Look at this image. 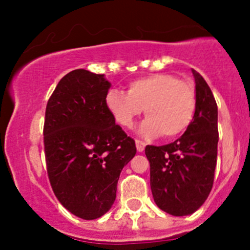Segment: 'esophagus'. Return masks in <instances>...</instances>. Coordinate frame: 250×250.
Segmentation results:
<instances>
[{"mask_svg":"<svg viewBox=\"0 0 250 250\" xmlns=\"http://www.w3.org/2000/svg\"><path fill=\"white\" fill-rule=\"evenodd\" d=\"M135 144H136V150L139 152H143L145 149V143L141 140H135Z\"/></svg>","mask_w":250,"mask_h":250,"instance_id":"obj_1","label":"esophagus"}]
</instances>
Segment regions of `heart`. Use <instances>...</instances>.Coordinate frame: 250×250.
Returning <instances> with one entry per match:
<instances>
[{"label":"heart","instance_id":"b5f03b06","mask_svg":"<svg viewBox=\"0 0 250 250\" xmlns=\"http://www.w3.org/2000/svg\"><path fill=\"white\" fill-rule=\"evenodd\" d=\"M106 106L124 127H131L144 110L147 119L141 124V134L173 139L190 126L196 111V91L193 83L179 80L175 75L154 74L131 81L127 94L110 90Z\"/></svg>","mask_w":250,"mask_h":250}]
</instances>
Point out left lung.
Masks as SVG:
<instances>
[{
	"mask_svg": "<svg viewBox=\"0 0 250 250\" xmlns=\"http://www.w3.org/2000/svg\"><path fill=\"white\" fill-rule=\"evenodd\" d=\"M191 72L196 111L190 126L174 143L145 147L154 202L175 216L193 214L204 204L213 188L218 155V106L202 75Z\"/></svg>",
	"mask_w": 250,
	"mask_h": 250,
	"instance_id": "left-lung-1",
	"label": "left lung"
}]
</instances>
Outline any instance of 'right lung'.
Returning a JSON list of instances; mask_svg holds the SVG:
<instances>
[{
	"mask_svg": "<svg viewBox=\"0 0 250 250\" xmlns=\"http://www.w3.org/2000/svg\"><path fill=\"white\" fill-rule=\"evenodd\" d=\"M110 83L79 68L60 80L47 101L43 145L47 175L59 202L81 219L114 204L121 170L136 154L134 139L106 106Z\"/></svg>",
	"mask_w": 250,
	"mask_h": 250,
	"instance_id": "add662e5",
	"label": "right lung"
}]
</instances>
